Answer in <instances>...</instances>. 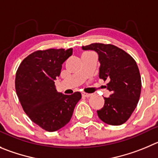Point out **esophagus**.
Wrapping results in <instances>:
<instances>
[{"instance_id": "34e87169", "label": "esophagus", "mask_w": 158, "mask_h": 158, "mask_svg": "<svg viewBox=\"0 0 158 158\" xmlns=\"http://www.w3.org/2000/svg\"><path fill=\"white\" fill-rule=\"evenodd\" d=\"M82 95L84 97H91V96H92V94H87V93H82Z\"/></svg>"}]
</instances>
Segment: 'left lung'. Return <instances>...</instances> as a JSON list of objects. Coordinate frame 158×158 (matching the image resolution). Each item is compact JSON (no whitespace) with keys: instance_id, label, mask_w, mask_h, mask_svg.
I'll return each mask as SVG.
<instances>
[{"instance_id":"1","label":"left lung","mask_w":158,"mask_h":158,"mask_svg":"<svg viewBox=\"0 0 158 158\" xmlns=\"http://www.w3.org/2000/svg\"><path fill=\"white\" fill-rule=\"evenodd\" d=\"M83 50L95 51L99 55V77L107 80L111 94L104 97V105L97 110L101 121L111 126H120L130 118L139 102L141 77L133 57L112 44L94 43Z\"/></svg>"}]
</instances>
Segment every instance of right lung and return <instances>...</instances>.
I'll return each mask as SVG.
<instances>
[{
    "label": "right lung",
    "instance_id": "add662e5",
    "mask_svg": "<svg viewBox=\"0 0 158 158\" xmlns=\"http://www.w3.org/2000/svg\"><path fill=\"white\" fill-rule=\"evenodd\" d=\"M72 49L36 51L26 57L18 68L15 89L23 110L32 122L48 132L68 124L81 93L71 95L58 93L54 79L60 76L62 64Z\"/></svg>",
    "mask_w": 158,
    "mask_h": 158
}]
</instances>
